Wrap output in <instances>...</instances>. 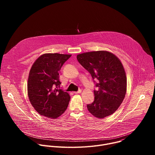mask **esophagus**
<instances>
[{"label":"esophagus","instance_id":"34e87169","mask_svg":"<svg viewBox=\"0 0 155 155\" xmlns=\"http://www.w3.org/2000/svg\"><path fill=\"white\" fill-rule=\"evenodd\" d=\"M81 93V90H79L78 91H75L74 92V94H79V93Z\"/></svg>","mask_w":155,"mask_h":155}]
</instances>
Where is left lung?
<instances>
[{
	"instance_id": "obj_1",
	"label": "left lung",
	"mask_w": 155,
	"mask_h": 155,
	"mask_svg": "<svg viewBox=\"0 0 155 155\" xmlns=\"http://www.w3.org/2000/svg\"><path fill=\"white\" fill-rule=\"evenodd\" d=\"M77 59L90 72L98 90H94V101L87 105L93 115L103 118L113 114L122 103L126 93V77L120 59L106 51L78 54Z\"/></svg>"
}]
</instances>
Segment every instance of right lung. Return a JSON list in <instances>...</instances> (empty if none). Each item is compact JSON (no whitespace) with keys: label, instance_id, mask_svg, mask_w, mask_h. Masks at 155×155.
I'll use <instances>...</instances> for the list:
<instances>
[{"label":"right lung","instance_id":"add662e5","mask_svg":"<svg viewBox=\"0 0 155 155\" xmlns=\"http://www.w3.org/2000/svg\"><path fill=\"white\" fill-rule=\"evenodd\" d=\"M70 54L47 53L40 56L31 69L28 93L31 104L41 115L57 118L67 109L71 97L59 87V72Z\"/></svg>","mask_w":155,"mask_h":155}]
</instances>
